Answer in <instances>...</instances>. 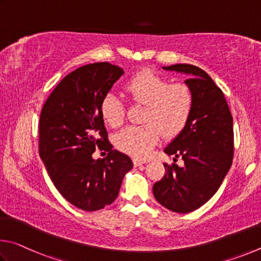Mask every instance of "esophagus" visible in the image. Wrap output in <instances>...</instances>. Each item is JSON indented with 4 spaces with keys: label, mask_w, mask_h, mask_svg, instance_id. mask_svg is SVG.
<instances>
[{
    "label": "esophagus",
    "mask_w": 261,
    "mask_h": 261,
    "mask_svg": "<svg viewBox=\"0 0 261 261\" xmlns=\"http://www.w3.org/2000/svg\"><path fill=\"white\" fill-rule=\"evenodd\" d=\"M147 162L145 161H140V159H133V164H134V166L135 167H138V166H141V165H143V164H145Z\"/></svg>",
    "instance_id": "34e87169"
}]
</instances>
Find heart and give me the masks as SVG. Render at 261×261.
<instances>
[{
  "label": "heart",
  "instance_id": "heart-1",
  "mask_svg": "<svg viewBox=\"0 0 261 261\" xmlns=\"http://www.w3.org/2000/svg\"><path fill=\"white\" fill-rule=\"evenodd\" d=\"M123 91L133 104L144 105L140 126H130L118 133L114 144L136 159L147 158L156 147L161 134L173 139L186 127L194 108V93L186 84H171L151 70L138 72L126 81ZM100 114L109 126L117 128L123 122L122 100L112 93L100 102Z\"/></svg>",
  "mask_w": 261,
  "mask_h": 261
}]
</instances>
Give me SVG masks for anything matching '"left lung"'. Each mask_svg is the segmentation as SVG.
Listing matches in <instances>:
<instances>
[{
	"instance_id": "left-lung-1",
	"label": "left lung",
	"mask_w": 261,
	"mask_h": 261,
	"mask_svg": "<svg viewBox=\"0 0 261 261\" xmlns=\"http://www.w3.org/2000/svg\"><path fill=\"white\" fill-rule=\"evenodd\" d=\"M186 73L194 93V108L186 127L165 148L168 156L182 158L185 165L165 166V175L153 185V195L164 207L188 213L217 193L234 156L232 117L222 90L206 72L190 64L164 66Z\"/></svg>"
}]
</instances>
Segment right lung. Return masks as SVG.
<instances>
[{"instance_id": "add662e5", "label": "right lung", "mask_w": 261, "mask_h": 261, "mask_svg": "<svg viewBox=\"0 0 261 261\" xmlns=\"http://www.w3.org/2000/svg\"><path fill=\"white\" fill-rule=\"evenodd\" d=\"M122 68L108 62L88 64L67 74L41 110L39 153L64 198L84 211H97L117 198L133 163L112 150L100 114V102ZM98 147L108 156L95 161Z\"/></svg>"}]
</instances>
